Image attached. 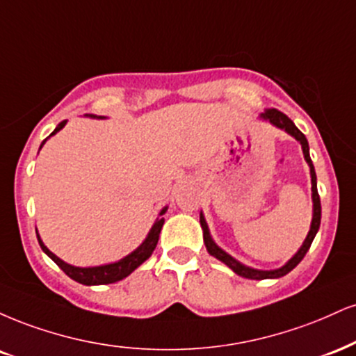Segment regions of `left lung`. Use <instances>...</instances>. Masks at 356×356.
Returning a JSON list of instances; mask_svg holds the SVG:
<instances>
[{
    "instance_id": "1",
    "label": "left lung",
    "mask_w": 356,
    "mask_h": 356,
    "mask_svg": "<svg viewBox=\"0 0 356 356\" xmlns=\"http://www.w3.org/2000/svg\"><path fill=\"white\" fill-rule=\"evenodd\" d=\"M260 121H265L268 124H272L273 127H277V129H282L285 131L286 134H290L293 137V139H297L298 143L302 145V151H303V157H305L308 167H310V177H312V202H314V211H312V224H310V230H308L305 241L298 248L297 252H295V255L292 259H289L286 262L282 265V267L278 268H273V270H260V268H254V267H248V265H243L242 262H238L237 259H234L232 255L227 254L224 248H220L217 245L216 242H213L212 235H211V230H209V225L207 222H205V217L202 211H200V227H202V234H204V243H205V248H207V252L211 254L212 257H216L217 260H220L222 264H225L227 267L232 268V270L237 273V275H241L243 278H250V280H265V278H280L289 273L290 270H293L295 267H297L298 264L302 262V259L305 257V254L308 252V248H310L312 242H314L316 232H318L320 229V220H322V205H320V195H318V191H316V174H315V167H314V162L310 159V147H308V140L307 137L302 134L300 131H298V127L295 126L293 121L290 118H286L284 113H280V111L277 109H267L265 113H262L259 115Z\"/></svg>"
}]
</instances>
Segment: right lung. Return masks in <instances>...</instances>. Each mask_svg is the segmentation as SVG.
I'll use <instances>...</instances> for the list:
<instances>
[{"instance_id": "obj_1", "label": "right lung", "mask_w": 356, "mask_h": 356, "mask_svg": "<svg viewBox=\"0 0 356 356\" xmlns=\"http://www.w3.org/2000/svg\"><path fill=\"white\" fill-rule=\"evenodd\" d=\"M84 115H86V118H91V119H106L104 115H94V114H84ZM66 122L67 121L59 122L58 126H56V129L51 132V136H54L56 132L61 131L63 127L66 126ZM49 137H46V139L42 140L40 149L42 147V145H44V143L49 139ZM165 212H167V205H165V207L161 209L159 217H157L156 222H154V225L151 227V230H149V234L145 235L144 242L140 243V245L137 247L136 250H132L129 255L122 257L121 260H118V262L96 265V267H76V265L66 264L64 260L59 259L58 255H54L53 252H51L49 248L44 245V242L41 241L40 234H38V230H36L38 242H40L42 252H44V254L48 255L49 259L53 260V262L58 265V267L61 268V270L66 273L67 277H71L72 280L79 282V284H83V285L114 284V282H119V280H122V278H126L127 275H131V273L134 272L136 268L139 267V265H143L145 260H147L149 257L152 255L154 248H156V245H157V241H159L161 229H162V225H164V217H162V216H164Z\"/></svg>"}]
</instances>
